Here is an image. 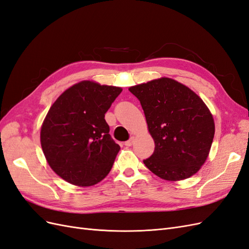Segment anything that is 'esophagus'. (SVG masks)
<instances>
[{"instance_id":"1","label":"esophagus","mask_w":249,"mask_h":249,"mask_svg":"<svg viewBox=\"0 0 249 249\" xmlns=\"http://www.w3.org/2000/svg\"><path fill=\"white\" fill-rule=\"evenodd\" d=\"M134 139H135L134 137H131L129 140H127V141H125V142H124V145H125V146H131V145L133 144Z\"/></svg>"}]
</instances>
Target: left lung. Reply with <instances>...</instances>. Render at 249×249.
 Masks as SVG:
<instances>
[{
  "label": "left lung",
  "instance_id": "left-lung-1",
  "mask_svg": "<svg viewBox=\"0 0 249 249\" xmlns=\"http://www.w3.org/2000/svg\"><path fill=\"white\" fill-rule=\"evenodd\" d=\"M144 111L154 154L143 160L159 178L180 180L195 175L206 162L215 124L200 97L170 78H161L129 88Z\"/></svg>",
  "mask_w": 249,
  "mask_h": 249
}]
</instances>
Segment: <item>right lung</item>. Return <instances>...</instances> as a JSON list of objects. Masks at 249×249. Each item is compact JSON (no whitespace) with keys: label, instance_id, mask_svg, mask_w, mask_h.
<instances>
[{"label":"right lung","instance_id":"add662e5","mask_svg":"<svg viewBox=\"0 0 249 249\" xmlns=\"http://www.w3.org/2000/svg\"><path fill=\"white\" fill-rule=\"evenodd\" d=\"M120 87L82 81L52 105L43 120L40 143L57 175L72 185H95L110 172L120 146L110 136L105 114Z\"/></svg>","mask_w":249,"mask_h":249}]
</instances>
